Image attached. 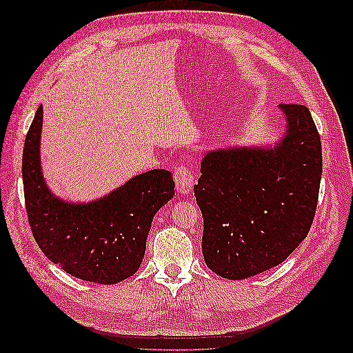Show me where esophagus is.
I'll list each match as a JSON object with an SVG mask.
<instances>
[{
  "label": "esophagus",
  "instance_id": "34e87169",
  "mask_svg": "<svg viewBox=\"0 0 353 353\" xmlns=\"http://www.w3.org/2000/svg\"><path fill=\"white\" fill-rule=\"evenodd\" d=\"M174 181L178 193L187 194L193 190V185L196 183L194 172L187 165H178L174 170Z\"/></svg>",
  "mask_w": 353,
  "mask_h": 353
}]
</instances>
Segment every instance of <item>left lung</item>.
I'll use <instances>...</instances> for the list:
<instances>
[{"label":"left lung","mask_w":353,"mask_h":353,"mask_svg":"<svg viewBox=\"0 0 353 353\" xmlns=\"http://www.w3.org/2000/svg\"><path fill=\"white\" fill-rule=\"evenodd\" d=\"M287 132L279 147L210 152L194 185L203 215V258L228 280L284 262L315 218L323 152L311 112L283 103Z\"/></svg>","instance_id":"1"}]
</instances>
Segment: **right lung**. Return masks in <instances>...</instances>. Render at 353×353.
Segmentation results:
<instances>
[{"mask_svg":"<svg viewBox=\"0 0 353 353\" xmlns=\"http://www.w3.org/2000/svg\"><path fill=\"white\" fill-rule=\"evenodd\" d=\"M42 104L25 138L22 176L32 236L47 258L79 280L116 284L143 262L156 212L174 197L169 170L137 175L109 196L70 205L47 188L39 166Z\"/></svg>","mask_w":353,"mask_h":353,"instance_id":"obj_1","label":"right lung"}]
</instances>
